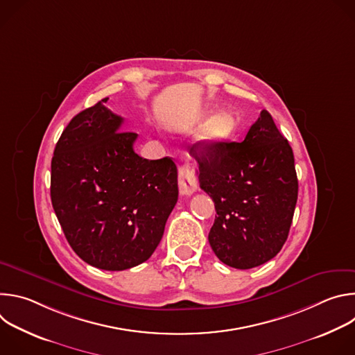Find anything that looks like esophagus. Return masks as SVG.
Instances as JSON below:
<instances>
[{
  "instance_id": "34e87169",
  "label": "esophagus",
  "mask_w": 355,
  "mask_h": 355,
  "mask_svg": "<svg viewBox=\"0 0 355 355\" xmlns=\"http://www.w3.org/2000/svg\"><path fill=\"white\" fill-rule=\"evenodd\" d=\"M180 191L182 195H192L198 188V180L195 170L189 164H182L178 170Z\"/></svg>"
}]
</instances>
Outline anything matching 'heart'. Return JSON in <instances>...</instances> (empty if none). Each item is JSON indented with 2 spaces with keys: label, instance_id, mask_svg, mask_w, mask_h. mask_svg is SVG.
Returning a JSON list of instances; mask_svg holds the SVG:
<instances>
[{
  "label": "heart",
  "instance_id": "b5f03b06",
  "mask_svg": "<svg viewBox=\"0 0 355 355\" xmlns=\"http://www.w3.org/2000/svg\"><path fill=\"white\" fill-rule=\"evenodd\" d=\"M227 119L223 115H218L214 119H211L205 128V136L208 139H216L223 136L227 132Z\"/></svg>",
  "mask_w": 355,
  "mask_h": 355
}]
</instances>
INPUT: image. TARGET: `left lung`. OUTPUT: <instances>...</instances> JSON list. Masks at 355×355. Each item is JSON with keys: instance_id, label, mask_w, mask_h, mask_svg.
Here are the masks:
<instances>
[{"instance_id": "8db88e82", "label": "left lung", "mask_w": 355, "mask_h": 355, "mask_svg": "<svg viewBox=\"0 0 355 355\" xmlns=\"http://www.w3.org/2000/svg\"><path fill=\"white\" fill-rule=\"evenodd\" d=\"M189 155L199 185L215 202L209 244L226 266L248 270L281 251L297 199V177L288 140L268 111L243 141H198Z\"/></svg>"}]
</instances>
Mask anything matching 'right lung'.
<instances>
[{
  "label": "right lung",
  "mask_w": 355,
  "mask_h": 355,
  "mask_svg": "<svg viewBox=\"0 0 355 355\" xmlns=\"http://www.w3.org/2000/svg\"><path fill=\"white\" fill-rule=\"evenodd\" d=\"M108 99V98H107ZM99 101L63 130L52 159L50 196L64 236L87 264L136 267L153 254L178 199L170 157L135 153L137 135Z\"/></svg>",
  "instance_id": "1"
}]
</instances>
